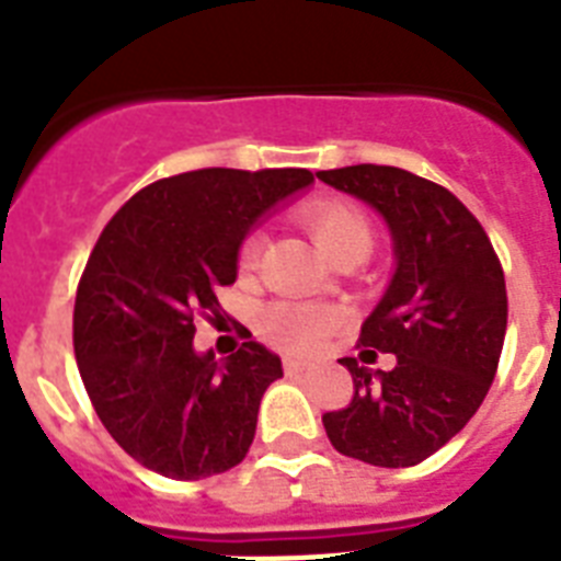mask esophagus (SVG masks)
<instances>
[{
  "mask_svg": "<svg viewBox=\"0 0 561 561\" xmlns=\"http://www.w3.org/2000/svg\"><path fill=\"white\" fill-rule=\"evenodd\" d=\"M282 367H285V373L288 375H299V373H306V360H297V358H285V364H282Z\"/></svg>",
  "mask_w": 561,
  "mask_h": 561,
  "instance_id": "1",
  "label": "esophagus"
}]
</instances>
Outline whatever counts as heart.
<instances>
[{"label": "heart", "instance_id": "heart-1", "mask_svg": "<svg viewBox=\"0 0 561 561\" xmlns=\"http://www.w3.org/2000/svg\"><path fill=\"white\" fill-rule=\"evenodd\" d=\"M299 224L311 232L320 250L332 259L373 247V227L367 215L346 201H317L299 211ZM264 250V236L259 229L247 232L238 247V267L253 271ZM337 325V314L329 308L314 306H267L259 314V334L264 341L288 352H311L320 346L325 334Z\"/></svg>", "mask_w": 561, "mask_h": 561}]
</instances>
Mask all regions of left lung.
<instances>
[{
    "instance_id": "left-lung-1",
    "label": "left lung",
    "mask_w": 561,
    "mask_h": 561,
    "mask_svg": "<svg viewBox=\"0 0 561 561\" xmlns=\"http://www.w3.org/2000/svg\"><path fill=\"white\" fill-rule=\"evenodd\" d=\"M329 186L381 211L396 273L360 325L364 364L392 352L396 367L352 373L350 408L325 413L332 445L381 469L427 460L466 427L495 381L506 334L504 267L480 220L439 183L392 165L317 171Z\"/></svg>"
}]
</instances>
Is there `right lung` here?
<instances>
[{
  "instance_id": "1",
  "label": "right lung",
  "mask_w": 561,
  "mask_h": 561,
  "mask_svg": "<svg viewBox=\"0 0 561 561\" xmlns=\"http://www.w3.org/2000/svg\"><path fill=\"white\" fill-rule=\"evenodd\" d=\"M314 183L308 169H201L157 180L110 218L75 294L81 381L107 434L162 478L201 480L244 460L282 360L247 341L194 352L220 317L238 247L264 211ZM250 337V332H247Z\"/></svg>"
}]
</instances>
